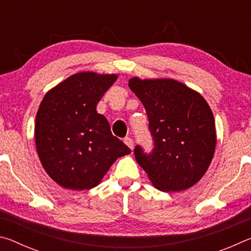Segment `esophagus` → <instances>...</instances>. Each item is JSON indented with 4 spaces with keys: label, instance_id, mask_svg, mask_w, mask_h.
Masks as SVG:
<instances>
[{
    "label": "esophagus",
    "instance_id": "esophagus-1",
    "mask_svg": "<svg viewBox=\"0 0 251 251\" xmlns=\"http://www.w3.org/2000/svg\"><path fill=\"white\" fill-rule=\"evenodd\" d=\"M124 143L130 148L131 151L134 150V142H133V139H131L130 137H125L124 138Z\"/></svg>",
    "mask_w": 251,
    "mask_h": 251
}]
</instances>
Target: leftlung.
Returning a JSON list of instances; mask_svg holds the SVG:
<instances>
[{
	"label": "left lung",
	"mask_w": 251,
	"mask_h": 251,
	"mask_svg": "<svg viewBox=\"0 0 251 251\" xmlns=\"http://www.w3.org/2000/svg\"><path fill=\"white\" fill-rule=\"evenodd\" d=\"M128 86L142 101L154 141L151 154H134L151 184L161 192H181L205 175L216 147V127L205 99L172 78L133 77Z\"/></svg>",
	"instance_id": "1"
}]
</instances>
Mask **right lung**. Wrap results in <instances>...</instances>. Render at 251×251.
<instances>
[{"instance_id":"right-lung-1","label":"right lung","mask_w":251,"mask_h":251,"mask_svg":"<svg viewBox=\"0 0 251 251\" xmlns=\"http://www.w3.org/2000/svg\"><path fill=\"white\" fill-rule=\"evenodd\" d=\"M116 74L82 72L50 90L36 113L37 155L48 175L72 190L94 188L130 150L96 110Z\"/></svg>"}]
</instances>
